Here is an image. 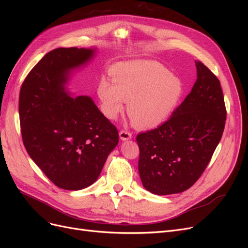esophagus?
<instances>
[{"mask_svg": "<svg viewBox=\"0 0 248 248\" xmlns=\"http://www.w3.org/2000/svg\"><path fill=\"white\" fill-rule=\"evenodd\" d=\"M119 136H120V139H121L122 140H127L131 139L132 134H131V132L127 131V130H121L119 133Z\"/></svg>", "mask_w": 248, "mask_h": 248, "instance_id": "34e87169", "label": "esophagus"}]
</instances>
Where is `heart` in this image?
I'll return each mask as SVG.
<instances>
[{
  "instance_id": "1",
  "label": "heart",
  "mask_w": 248,
  "mask_h": 248,
  "mask_svg": "<svg viewBox=\"0 0 248 248\" xmlns=\"http://www.w3.org/2000/svg\"><path fill=\"white\" fill-rule=\"evenodd\" d=\"M111 77H101L97 95L103 115L115 120L128 101V115L134 126L150 129L170 116L183 93L178 77L153 61H130L111 68Z\"/></svg>"
}]
</instances>
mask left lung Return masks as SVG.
Instances as JSON below:
<instances>
[{
    "label": "left lung",
    "mask_w": 248,
    "mask_h": 248,
    "mask_svg": "<svg viewBox=\"0 0 248 248\" xmlns=\"http://www.w3.org/2000/svg\"><path fill=\"white\" fill-rule=\"evenodd\" d=\"M196 66L191 92L168 121L137 137L142 186L158 196L190 188L222 137L227 110L220 81L202 62Z\"/></svg>",
    "instance_id": "left-lung-1"
}]
</instances>
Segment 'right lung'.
Returning a JSON list of instances; mask_svg holds the SVG:
<instances>
[{
	"instance_id": "right-lung-1",
	"label": "right lung",
	"mask_w": 248,
	"mask_h": 248,
	"mask_svg": "<svg viewBox=\"0 0 248 248\" xmlns=\"http://www.w3.org/2000/svg\"><path fill=\"white\" fill-rule=\"evenodd\" d=\"M96 48L60 47L44 56L20 88L19 121L28 154L50 181L79 190L99 177L119 142L118 130L89 96L66 92L71 71Z\"/></svg>"
}]
</instances>
